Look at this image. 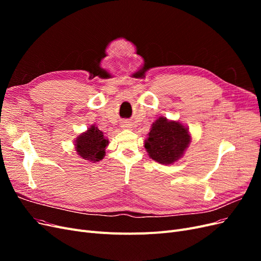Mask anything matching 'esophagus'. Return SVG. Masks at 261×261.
Instances as JSON below:
<instances>
[{"instance_id": "obj_1", "label": "esophagus", "mask_w": 261, "mask_h": 261, "mask_svg": "<svg viewBox=\"0 0 261 261\" xmlns=\"http://www.w3.org/2000/svg\"><path fill=\"white\" fill-rule=\"evenodd\" d=\"M122 127H124V128H132V124L129 122H124L122 124Z\"/></svg>"}]
</instances>
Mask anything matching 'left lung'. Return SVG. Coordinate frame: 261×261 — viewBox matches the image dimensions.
<instances>
[{
    "instance_id": "8db88e82",
    "label": "left lung",
    "mask_w": 261,
    "mask_h": 261,
    "mask_svg": "<svg viewBox=\"0 0 261 261\" xmlns=\"http://www.w3.org/2000/svg\"><path fill=\"white\" fill-rule=\"evenodd\" d=\"M189 141L191 136L183 124L159 117L148 134L145 148L152 160L167 165L183 155Z\"/></svg>"
}]
</instances>
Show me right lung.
Returning a JSON list of instances; mask_svg holds the SVG:
<instances>
[{
    "mask_svg": "<svg viewBox=\"0 0 261 261\" xmlns=\"http://www.w3.org/2000/svg\"><path fill=\"white\" fill-rule=\"evenodd\" d=\"M109 141L103 137V133L92 125L91 127L77 137L75 148L83 159L90 162H98L103 159Z\"/></svg>",
    "mask_w": 261,
    "mask_h": 261,
    "instance_id": "obj_1",
    "label": "right lung"
}]
</instances>
